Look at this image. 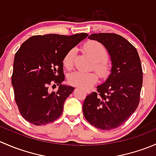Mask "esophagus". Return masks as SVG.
<instances>
[{"label":"esophagus","instance_id":"esophagus-1","mask_svg":"<svg viewBox=\"0 0 156 156\" xmlns=\"http://www.w3.org/2000/svg\"><path fill=\"white\" fill-rule=\"evenodd\" d=\"M86 93H87V94H90V90H86Z\"/></svg>","mask_w":156,"mask_h":156}]
</instances>
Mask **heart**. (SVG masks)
<instances>
[{
	"label": "heart",
	"instance_id": "b5f03b06",
	"mask_svg": "<svg viewBox=\"0 0 156 156\" xmlns=\"http://www.w3.org/2000/svg\"><path fill=\"white\" fill-rule=\"evenodd\" d=\"M84 50L94 59V68L100 77L104 78L108 76L111 69V65L107 60L108 52L106 48L97 41H89L84 46ZM76 50L72 48L65 55L63 65L67 69L73 67ZM98 77L94 72H75L69 75V83L72 86L87 89L92 87L97 82Z\"/></svg>",
	"mask_w": 156,
	"mask_h": 156
}]
</instances>
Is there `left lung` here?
I'll list each match as a JSON object with an SVG mask.
<instances>
[{
    "label": "left lung",
    "mask_w": 156,
    "mask_h": 156,
    "mask_svg": "<svg viewBox=\"0 0 156 156\" xmlns=\"http://www.w3.org/2000/svg\"><path fill=\"white\" fill-rule=\"evenodd\" d=\"M111 56V75L97 86V92L87 96L83 113L91 125L102 130L117 128L136 111L140 100L143 69L136 49L122 36L114 33L91 34Z\"/></svg>",
    "instance_id": "obj_1"
}]
</instances>
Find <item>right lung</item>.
Masks as SVG:
<instances>
[{"label": "right lung", "mask_w": 156, "mask_h": 156, "mask_svg": "<svg viewBox=\"0 0 156 156\" xmlns=\"http://www.w3.org/2000/svg\"><path fill=\"white\" fill-rule=\"evenodd\" d=\"M87 36L86 33L34 35L16 53L12 85L19 111L27 122L47 125L61 115L64 102L75 89L62 84V61L67 52ZM55 84L59 90L50 93L48 87Z\"/></svg>", "instance_id": "obj_1"}]
</instances>
